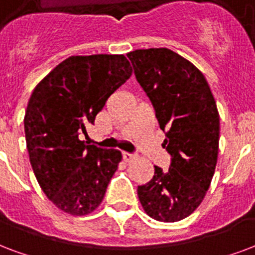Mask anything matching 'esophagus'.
I'll list each match as a JSON object with an SVG mask.
<instances>
[{
  "label": "esophagus",
  "mask_w": 255,
  "mask_h": 255,
  "mask_svg": "<svg viewBox=\"0 0 255 255\" xmlns=\"http://www.w3.org/2000/svg\"><path fill=\"white\" fill-rule=\"evenodd\" d=\"M122 157H124V160H125V161H131V160L137 158V154H134V153L124 152L122 153Z\"/></svg>",
  "instance_id": "esophagus-1"
}]
</instances>
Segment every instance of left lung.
I'll return each mask as SVG.
<instances>
[{"mask_svg": "<svg viewBox=\"0 0 255 255\" xmlns=\"http://www.w3.org/2000/svg\"><path fill=\"white\" fill-rule=\"evenodd\" d=\"M139 86L150 99L162 148L171 154L168 171L154 166L153 179L138 185L143 210L160 222L191 215L206 196L219 150V113L202 72L168 48L128 53Z\"/></svg>", "mask_w": 255, "mask_h": 255, "instance_id": "left-lung-1", "label": "left lung"}]
</instances>
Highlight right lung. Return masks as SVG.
I'll list each match as a JSON object with an SVG mask.
<instances>
[{"label":"right lung","mask_w":255,"mask_h":255,"mask_svg":"<svg viewBox=\"0 0 255 255\" xmlns=\"http://www.w3.org/2000/svg\"><path fill=\"white\" fill-rule=\"evenodd\" d=\"M131 75L124 55L71 56L53 68L26 107V149L47 198L71 215H87L102 203L122 154L80 141L107 98Z\"/></svg>","instance_id":"obj_1"}]
</instances>
